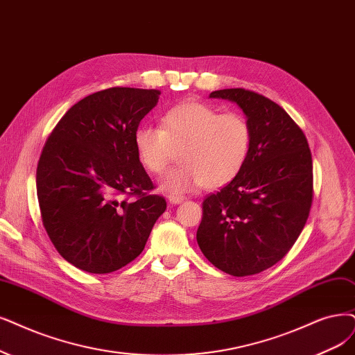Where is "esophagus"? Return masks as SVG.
<instances>
[{"instance_id":"34e87169","label":"esophagus","mask_w":355,"mask_h":355,"mask_svg":"<svg viewBox=\"0 0 355 355\" xmlns=\"http://www.w3.org/2000/svg\"><path fill=\"white\" fill-rule=\"evenodd\" d=\"M184 196H169V203L171 205H180L181 202H184Z\"/></svg>"}]
</instances>
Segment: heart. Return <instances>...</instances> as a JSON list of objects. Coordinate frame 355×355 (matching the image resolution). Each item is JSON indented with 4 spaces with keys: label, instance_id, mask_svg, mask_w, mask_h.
Masks as SVG:
<instances>
[{
    "label": "heart",
    "instance_id": "1",
    "mask_svg": "<svg viewBox=\"0 0 355 355\" xmlns=\"http://www.w3.org/2000/svg\"><path fill=\"white\" fill-rule=\"evenodd\" d=\"M252 146L253 130L243 114H220L199 101L168 110L161 128L141 125L135 133L137 156L150 174H162L180 153L182 164L159 182L168 194L230 184L245 166Z\"/></svg>",
    "mask_w": 355,
    "mask_h": 355
}]
</instances>
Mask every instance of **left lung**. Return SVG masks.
<instances>
[{
  "label": "left lung",
  "instance_id": "1",
  "mask_svg": "<svg viewBox=\"0 0 355 355\" xmlns=\"http://www.w3.org/2000/svg\"><path fill=\"white\" fill-rule=\"evenodd\" d=\"M211 98L239 105L253 130L241 173L206 196L198 244L214 266L232 277L269 269L303 231L313 203V161L306 135L278 103L241 87Z\"/></svg>",
  "mask_w": 355,
  "mask_h": 355
}]
</instances>
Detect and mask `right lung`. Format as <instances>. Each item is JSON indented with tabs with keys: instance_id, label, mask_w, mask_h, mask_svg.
<instances>
[{
	"instance_id": "1",
	"label": "right lung",
	"mask_w": 355,
	"mask_h": 355,
	"mask_svg": "<svg viewBox=\"0 0 355 355\" xmlns=\"http://www.w3.org/2000/svg\"><path fill=\"white\" fill-rule=\"evenodd\" d=\"M155 89L110 87L74 103L45 141L36 169L42 224L57 252L89 273L133 261L166 209L136 148Z\"/></svg>"
}]
</instances>
